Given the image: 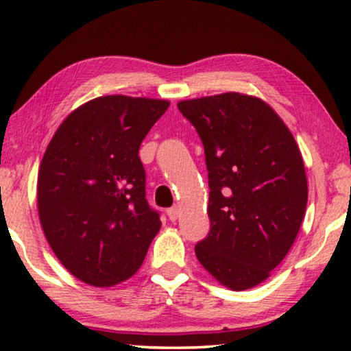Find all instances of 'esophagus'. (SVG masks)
Listing matches in <instances>:
<instances>
[{"label": "esophagus", "instance_id": "34e87169", "mask_svg": "<svg viewBox=\"0 0 351 351\" xmlns=\"http://www.w3.org/2000/svg\"><path fill=\"white\" fill-rule=\"evenodd\" d=\"M179 213H180L179 208H177V206H172V208L167 209V217L174 222V220H177V217H179Z\"/></svg>", "mask_w": 351, "mask_h": 351}]
</instances>
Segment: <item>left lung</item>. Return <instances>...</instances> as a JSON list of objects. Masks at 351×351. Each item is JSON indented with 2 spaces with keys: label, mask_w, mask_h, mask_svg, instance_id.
Listing matches in <instances>:
<instances>
[{
  "label": "left lung",
  "mask_w": 351,
  "mask_h": 351,
  "mask_svg": "<svg viewBox=\"0 0 351 351\" xmlns=\"http://www.w3.org/2000/svg\"><path fill=\"white\" fill-rule=\"evenodd\" d=\"M204 145L209 234L201 265L232 291L265 281L294 244L308 185L295 138L262 99L239 93L182 100Z\"/></svg>",
  "instance_id": "obj_1"
}]
</instances>
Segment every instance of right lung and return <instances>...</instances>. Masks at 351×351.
<instances>
[{
  "label": "right lung",
  "instance_id": "1",
  "mask_svg": "<svg viewBox=\"0 0 351 351\" xmlns=\"http://www.w3.org/2000/svg\"><path fill=\"white\" fill-rule=\"evenodd\" d=\"M167 107V100L128 95L89 100L46 148L38 172L43 232L62 265L86 285L129 280L160 232L138 148Z\"/></svg>",
  "mask_w": 351,
  "mask_h": 351
}]
</instances>
